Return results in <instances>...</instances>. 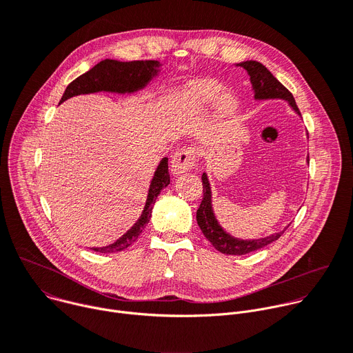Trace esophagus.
I'll use <instances>...</instances> for the list:
<instances>
[{"label":"esophagus","instance_id":"obj_1","mask_svg":"<svg viewBox=\"0 0 353 353\" xmlns=\"http://www.w3.org/2000/svg\"><path fill=\"white\" fill-rule=\"evenodd\" d=\"M196 162V150L192 146L179 149L172 158V173L174 176L188 172Z\"/></svg>","mask_w":353,"mask_h":353}]
</instances>
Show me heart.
Returning a JSON list of instances; mask_svg holds the SVG:
<instances>
[{
    "instance_id": "1",
    "label": "heart",
    "mask_w": 353,
    "mask_h": 353,
    "mask_svg": "<svg viewBox=\"0 0 353 353\" xmlns=\"http://www.w3.org/2000/svg\"><path fill=\"white\" fill-rule=\"evenodd\" d=\"M222 90H223L222 85L218 83L216 81H212V79L198 81L190 88V90L187 93V99H185L187 108L192 112L207 110V109L212 108L216 100L221 97V99L218 102L221 114H223V116L232 114L236 110L237 102L230 93H225L221 96Z\"/></svg>"
}]
</instances>
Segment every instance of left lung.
I'll return each instance as SVG.
<instances>
[{
    "label": "left lung",
    "instance_id": "obj_1",
    "mask_svg": "<svg viewBox=\"0 0 353 353\" xmlns=\"http://www.w3.org/2000/svg\"><path fill=\"white\" fill-rule=\"evenodd\" d=\"M237 67H241L247 71L250 75L251 86L254 90V99L256 100H264V99H283L289 103V106L300 116L299 108L294 102L293 94L259 61H243L236 64ZM309 161V159H307ZM203 188H204V196L201 201V205L196 211V223L203 230L204 236L211 241V244L221 251L223 254L229 256H243L248 254L251 251L260 250L272 241L278 240L283 232L274 233L271 236L263 237V239H254V240H241L230 236L226 233L222 226L218 223L214 210H212V194H211V185L208 181L207 173H203Z\"/></svg>",
    "mask_w": 353,
    "mask_h": 353
}]
</instances>
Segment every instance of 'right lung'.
Wrapping results in <instances>:
<instances>
[{"instance_id":"right-lung-1","label":"right lung","mask_w":353,"mask_h":353,"mask_svg":"<svg viewBox=\"0 0 353 353\" xmlns=\"http://www.w3.org/2000/svg\"><path fill=\"white\" fill-rule=\"evenodd\" d=\"M161 63L155 60L146 61H117V60H103L96 64L92 70L82 74L74 79L65 89L60 103L65 102L67 99L78 94L94 93V92H116V93H132L139 89H143L150 79L158 75ZM170 183L168 158H163L150 181L146 204L139 219L134 226L117 239L113 244L106 247H92V250L99 253H117V251L125 250L130 247L138 236L142 233V229L149 222L152 215V208L161 191L168 187Z\"/></svg>"}]
</instances>
